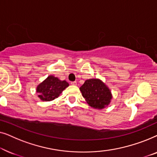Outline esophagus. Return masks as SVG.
<instances>
[{"label": "esophagus", "mask_w": 157, "mask_h": 157, "mask_svg": "<svg viewBox=\"0 0 157 157\" xmlns=\"http://www.w3.org/2000/svg\"><path fill=\"white\" fill-rule=\"evenodd\" d=\"M71 84L76 85L77 84V82H76V81H71Z\"/></svg>", "instance_id": "1"}]
</instances>
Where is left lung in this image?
<instances>
[{
	"mask_svg": "<svg viewBox=\"0 0 157 157\" xmlns=\"http://www.w3.org/2000/svg\"><path fill=\"white\" fill-rule=\"evenodd\" d=\"M80 91L89 106L98 109L107 106L112 98L108 87L97 78L88 79L81 86Z\"/></svg>",
	"mask_w": 157,
	"mask_h": 157,
	"instance_id": "obj_1",
	"label": "left lung"
}]
</instances>
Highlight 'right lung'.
<instances>
[{
    "label": "right lung",
    "instance_id": "obj_1",
    "mask_svg": "<svg viewBox=\"0 0 157 157\" xmlns=\"http://www.w3.org/2000/svg\"><path fill=\"white\" fill-rule=\"evenodd\" d=\"M68 86L66 81H61L56 77L50 76L37 87L38 97L42 101H49L57 98L59 94Z\"/></svg>",
    "mask_w": 157,
    "mask_h": 157
}]
</instances>
